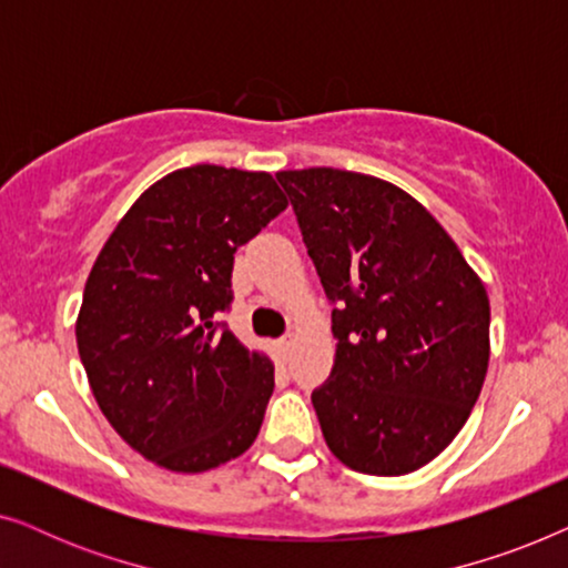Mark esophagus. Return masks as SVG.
Returning a JSON list of instances; mask_svg holds the SVG:
<instances>
[{
    "label": "esophagus",
    "mask_w": 568,
    "mask_h": 568,
    "mask_svg": "<svg viewBox=\"0 0 568 568\" xmlns=\"http://www.w3.org/2000/svg\"><path fill=\"white\" fill-rule=\"evenodd\" d=\"M276 346H278V354H282V356H284V359H286V356H290V354H292L294 338H292V336H284V338H278V341H276Z\"/></svg>",
    "instance_id": "esophagus-1"
}]
</instances>
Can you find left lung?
Listing matches in <instances>:
<instances>
[{"instance_id":"1","label":"left lung","mask_w":568,"mask_h":568,"mask_svg":"<svg viewBox=\"0 0 568 568\" xmlns=\"http://www.w3.org/2000/svg\"><path fill=\"white\" fill-rule=\"evenodd\" d=\"M276 178L336 305V359L313 390L325 445L367 476L424 468L457 437L484 387V282L398 185L336 168Z\"/></svg>"}]
</instances>
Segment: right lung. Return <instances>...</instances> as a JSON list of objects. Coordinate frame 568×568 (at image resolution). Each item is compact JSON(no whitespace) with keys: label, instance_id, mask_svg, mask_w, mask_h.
<instances>
[{"label":"right lung","instance_id":"1","mask_svg":"<svg viewBox=\"0 0 568 568\" xmlns=\"http://www.w3.org/2000/svg\"><path fill=\"white\" fill-rule=\"evenodd\" d=\"M286 209L268 173L193 165L150 185L108 237L84 284L77 348L123 442L175 473L243 455L274 393V364L243 346L235 251Z\"/></svg>","mask_w":568,"mask_h":568}]
</instances>
